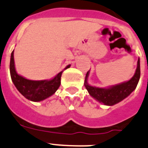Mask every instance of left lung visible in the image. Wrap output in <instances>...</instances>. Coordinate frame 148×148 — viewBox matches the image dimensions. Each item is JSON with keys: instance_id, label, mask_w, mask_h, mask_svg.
Here are the masks:
<instances>
[{"instance_id": "obj_1", "label": "left lung", "mask_w": 148, "mask_h": 148, "mask_svg": "<svg viewBox=\"0 0 148 148\" xmlns=\"http://www.w3.org/2000/svg\"><path fill=\"white\" fill-rule=\"evenodd\" d=\"M140 60L137 62V68L134 75L130 80L120 84L112 86L108 88H98L88 85V77L89 71L85 78L84 86L92 97L106 106H113L123 101L136 89L140 78Z\"/></svg>"}]
</instances>
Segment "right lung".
I'll return each instance as SVG.
<instances>
[{"label":"right lung","instance_id":"right-lung-1","mask_svg":"<svg viewBox=\"0 0 148 148\" xmlns=\"http://www.w3.org/2000/svg\"><path fill=\"white\" fill-rule=\"evenodd\" d=\"M70 66L71 65H67L65 69H69ZM10 71L12 82L18 92L24 97L34 102L43 101L56 92L61 84V76L63 72V71H62L51 79L31 80L26 79L16 72L14 62V51L11 53Z\"/></svg>","mask_w":148,"mask_h":148}]
</instances>
